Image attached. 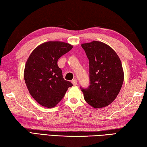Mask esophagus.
<instances>
[{
    "mask_svg": "<svg viewBox=\"0 0 147 147\" xmlns=\"http://www.w3.org/2000/svg\"><path fill=\"white\" fill-rule=\"evenodd\" d=\"M71 83L73 84V85H77L78 84V81H77L76 79H74L73 80H71Z\"/></svg>",
    "mask_w": 147,
    "mask_h": 147,
    "instance_id": "obj_1",
    "label": "esophagus"
}]
</instances>
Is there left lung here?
Instances as JSON below:
<instances>
[{
	"label": "left lung",
	"mask_w": 147,
	"mask_h": 147,
	"mask_svg": "<svg viewBox=\"0 0 147 147\" xmlns=\"http://www.w3.org/2000/svg\"><path fill=\"white\" fill-rule=\"evenodd\" d=\"M89 60L90 84L82 89L84 99L94 109L109 105L116 98L124 81L121 62L107 44L93 40L81 45Z\"/></svg>",
	"instance_id": "left-lung-1"
}]
</instances>
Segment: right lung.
Listing matches in <instances>:
<instances>
[{"instance_id": "1", "label": "right lung", "mask_w": 147, "mask_h": 147, "mask_svg": "<svg viewBox=\"0 0 147 147\" xmlns=\"http://www.w3.org/2000/svg\"><path fill=\"white\" fill-rule=\"evenodd\" d=\"M72 48L61 41L44 42L33 50L26 63L25 83L33 98L44 107H55L73 86L63 79L57 65L58 59Z\"/></svg>"}]
</instances>
